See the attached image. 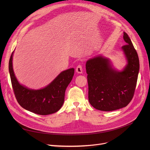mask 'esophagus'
<instances>
[{
    "instance_id": "1",
    "label": "esophagus",
    "mask_w": 150,
    "mask_h": 150,
    "mask_svg": "<svg viewBox=\"0 0 150 150\" xmlns=\"http://www.w3.org/2000/svg\"><path fill=\"white\" fill-rule=\"evenodd\" d=\"M76 72L78 74H82L83 72V68L81 65H78L76 68Z\"/></svg>"
}]
</instances>
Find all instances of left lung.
I'll use <instances>...</instances> for the list:
<instances>
[{
    "instance_id": "obj_1",
    "label": "left lung",
    "mask_w": 150,
    "mask_h": 150,
    "mask_svg": "<svg viewBox=\"0 0 150 150\" xmlns=\"http://www.w3.org/2000/svg\"><path fill=\"white\" fill-rule=\"evenodd\" d=\"M122 50L127 64L122 70L113 67L111 60L97 55L86 62L90 104L98 110L111 111L127 106L131 101L139 72L138 54L128 35Z\"/></svg>"
}]
</instances>
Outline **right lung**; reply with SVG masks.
<instances>
[{
  "instance_id": "add662e5",
  "label": "right lung",
  "mask_w": 150,
  "mask_h": 150,
  "mask_svg": "<svg viewBox=\"0 0 150 150\" xmlns=\"http://www.w3.org/2000/svg\"><path fill=\"white\" fill-rule=\"evenodd\" d=\"M13 52L9 61V72L14 95L19 104L28 111L39 115H49L57 112L64 101L65 92L72 81L74 69L61 72L44 88L32 89L19 83L13 67Z\"/></svg>"
}]
</instances>
